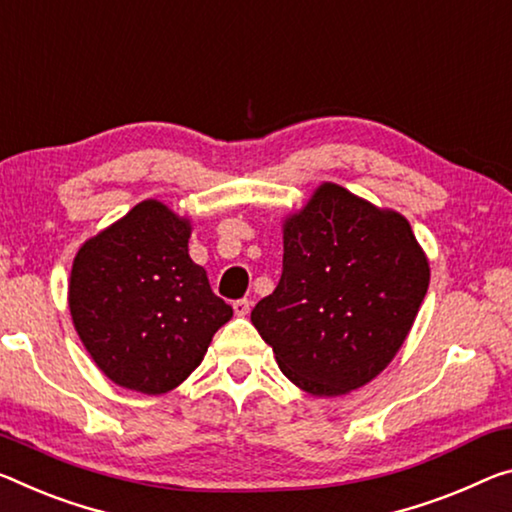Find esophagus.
<instances>
[{"mask_svg": "<svg viewBox=\"0 0 512 512\" xmlns=\"http://www.w3.org/2000/svg\"><path fill=\"white\" fill-rule=\"evenodd\" d=\"M232 307H234V314H237V316H246L250 312V300L239 298V300H234Z\"/></svg>", "mask_w": 512, "mask_h": 512, "instance_id": "esophagus-1", "label": "esophagus"}]
</instances>
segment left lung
I'll return each mask as SVG.
<instances>
[{
    "label": "left lung",
    "mask_w": 512,
    "mask_h": 512,
    "mask_svg": "<svg viewBox=\"0 0 512 512\" xmlns=\"http://www.w3.org/2000/svg\"><path fill=\"white\" fill-rule=\"evenodd\" d=\"M282 275L250 321L312 396L360 389L399 353L431 282L408 218L323 182L282 223Z\"/></svg>",
    "instance_id": "obj_1"
}]
</instances>
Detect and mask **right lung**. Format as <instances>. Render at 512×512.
<instances>
[{
  "mask_svg": "<svg viewBox=\"0 0 512 512\" xmlns=\"http://www.w3.org/2000/svg\"><path fill=\"white\" fill-rule=\"evenodd\" d=\"M191 230V218L148 198L77 250L72 323L97 369L120 387L152 396L175 389L232 319L189 257Z\"/></svg>",
  "mask_w": 512,
  "mask_h": 512,
  "instance_id": "obj_1",
  "label": "right lung"
}]
</instances>
